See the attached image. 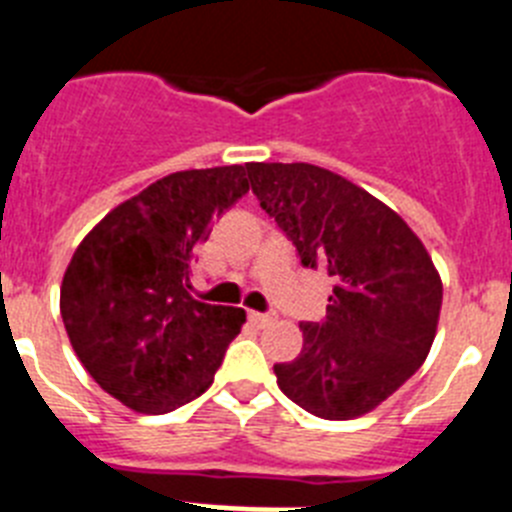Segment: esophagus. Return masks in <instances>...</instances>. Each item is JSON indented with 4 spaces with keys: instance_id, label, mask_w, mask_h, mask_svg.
Wrapping results in <instances>:
<instances>
[{
    "instance_id": "1",
    "label": "esophagus",
    "mask_w": 512,
    "mask_h": 512,
    "mask_svg": "<svg viewBox=\"0 0 512 512\" xmlns=\"http://www.w3.org/2000/svg\"><path fill=\"white\" fill-rule=\"evenodd\" d=\"M248 318H251L256 325H269L271 320H274L271 318V312H256V310L248 312Z\"/></svg>"
}]
</instances>
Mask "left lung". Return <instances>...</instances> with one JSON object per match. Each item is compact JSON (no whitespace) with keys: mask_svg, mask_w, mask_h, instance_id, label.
<instances>
[{"mask_svg":"<svg viewBox=\"0 0 512 512\" xmlns=\"http://www.w3.org/2000/svg\"><path fill=\"white\" fill-rule=\"evenodd\" d=\"M251 192L305 269L333 282L320 323H300L302 351L274 364L284 395L325 420L374 410L431 351L441 279L397 212L312 164H246Z\"/></svg>","mask_w":512,"mask_h":512,"instance_id":"left-lung-1","label":"left lung"}]
</instances>
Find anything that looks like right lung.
<instances>
[{
	"label": "right lung",
	"instance_id": "1",
	"mask_svg": "<svg viewBox=\"0 0 512 512\" xmlns=\"http://www.w3.org/2000/svg\"><path fill=\"white\" fill-rule=\"evenodd\" d=\"M246 192L243 166L176 171L76 248L61 284L63 325L84 369L122 405L164 415L215 379L246 310L194 300V248Z\"/></svg>",
	"mask_w": 512,
	"mask_h": 512
}]
</instances>
